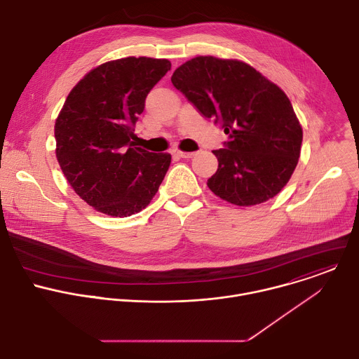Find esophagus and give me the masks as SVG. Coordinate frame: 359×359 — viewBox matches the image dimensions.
<instances>
[{"label": "esophagus", "mask_w": 359, "mask_h": 359, "mask_svg": "<svg viewBox=\"0 0 359 359\" xmlns=\"http://www.w3.org/2000/svg\"><path fill=\"white\" fill-rule=\"evenodd\" d=\"M175 155L179 156V158H183V159H190L196 155V151H182V150H176Z\"/></svg>", "instance_id": "34e87169"}]
</instances>
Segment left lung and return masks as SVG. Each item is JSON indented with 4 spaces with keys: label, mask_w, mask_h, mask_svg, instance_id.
Segmentation results:
<instances>
[{
    "label": "left lung",
    "mask_w": 359,
    "mask_h": 359,
    "mask_svg": "<svg viewBox=\"0 0 359 359\" xmlns=\"http://www.w3.org/2000/svg\"><path fill=\"white\" fill-rule=\"evenodd\" d=\"M173 86L229 139L213 150L217 172L209 189L236 206L273 198L298 163L302 129L287 95L236 60L196 57L172 75Z\"/></svg>",
    "instance_id": "obj_1"
}]
</instances>
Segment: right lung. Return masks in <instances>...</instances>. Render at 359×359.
<instances>
[{
	"mask_svg": "<svg viewBox=\"0 0 359 359\" xmlns=\"http://www.w3.org/2000/svg\"><path fill=\"white\" fill-rule=\"evenodd\" d=\"M170 68L168 60L122 58L92 69L69 92L55 122L57 159L95 210L139 213L163 182L172 156L135 147L132 139L147 93Z\"/></svg>",
	"mask_w": 359,
	"mask_h": 359,
	"instance_id": "1",
	"label": "right lung"
}]
</instances>
